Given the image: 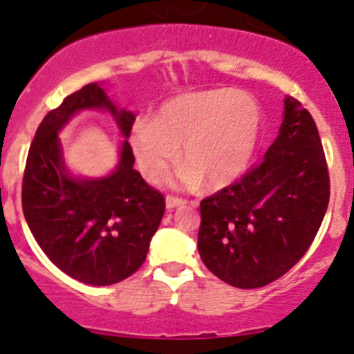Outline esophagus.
Wrapping results in <instances>:
<instances>
[{
	"label": "esophagus",
	"instance_id": "esophagus-1",
	"mask_svg": "<svg viewBox=\"0 0 354 354\" xmlns=\"http://www.w3.org/2000/svg\"><path fill=\"white\" fill-rule=\"evenodd\" d=\"M185 205H187V201L181 199V197H174V196L165 197V206H167V209L180 208V206H185Z\"/></svg>",
	"mask_w": 354,
	"mask_h": 354
}]
</instances>
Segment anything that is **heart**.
I'll use <instances>...</instances> for the list:
<instances>
[{
	"instance_id": "heart-1",
	"label": "heart",
	"mask_w": 354,
	"mask_h": 354,
	"mask_svg": "<svg viewBox=\"0 0 354 354\" xmlns=\"http://www.w3.org/2000/svg\"><path fill=\"white\" fill-rule=\"evenodd\" d=\"M263 127V109L256 98L216 88L164 102L153 122L141 120L133 127L130 146L142 176L151 183L167 174L181 148V181L218 190L245 173Z\"/></svg>"
}]
</instances>
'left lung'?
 <instances>
[{
  "instance_id": "1",
  "label": "left lung",
  "mask_w": 354,
  "mask_h": 354,
  "mask_svg": "<svg viewBox=\"0 0 354 354\" xmlns=\"http://www.w3.org/2000/svg\"><path fill=\"white\" fill-rule=\"evenodd\" d=\"M330 201L319 132L296 98L263 160L240 181L201 201L197 248L229 286L256 289L295 266L316 238Z\"/></svg>"
}]
</instances>
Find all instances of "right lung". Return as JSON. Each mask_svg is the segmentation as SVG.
Segmentation results:
<instances>
[{"instance_id": "obj_1", "label": "right lung", "mask_w": 354, "mask_h": 354, "mask_svg": "<svg viewBox=\"0 0 354 354\" xmlns=\"http://www.w3.org/2000/svg\"><path fill=\"white\" fill-rule=\"evenodd\" d=\"M107 110L126 138L107 177H74L59 132L77 112ZM136 116L98 82L82 86L49 111L37 129L22 178V212L35 240L62 272L90 286H111L138 272L160 225L165 199L133 169L129 136Z\"/></svg>"}]
</instances>
